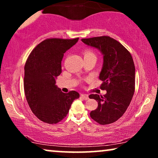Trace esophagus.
Wrapping results in <instances>:
<instances>
[{
  "label": "esophagus",
  "mask_w": 158,
  "mask_h": 158,
  "mask_svg": "<svg viewBox=\"0 0 158 158\" xmlns=\"http://www.w3.org/2000/svg\"><path fill=\"white\" fill-rule=\"evenodd\" d=\"M81 97L84 99V100H87V99H88V94H81Z\"/></svg>",
  "instance_id": "34e87169"
}]
</instances>
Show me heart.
Instances as JSON below:
<instances>
[{"label":"heart","instance_id":"heart-1","mask_svg":"<svg viewBox=\"0 0 158 158\" xmlns=\"http://www.w3.org/2000/svg\"><path fill=\"white\" fill-rule=\"evenodd\" d=\"M83 55H84V57H88V56H94L95 55L94 52H91L90 50H85L83 52Z\"/></svg>","mask_w":158,"mask_h":158}]
</instances>
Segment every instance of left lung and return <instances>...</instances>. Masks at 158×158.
Wrapping results in <instances>:
<instances>
[{"label":"left lung","instance_id":"8db88e82","mask_svg":"<svg viewBox=\"0 0 158 158\" xmlns=\"http://www.w3.org/2000/svg\"><path fill=\"white\" fill-rule=\"evenodd\" d=\"M88 46L98 49L103 55V67L99 79L103 96L91 94L90 98L98 102V107L90 113L93 119L105 125L122 117L130 104L135 88V67L129 52L118 41L108 36L82 39Z\"/></svg>","mask_w":158,"mask_h":158}]
</instances>
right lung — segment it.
<instances>
[{"label":"right lung","mask_w":158,"mask_h":158,"mask_svg":"<svg viewBox=\"0 0 158 158\" xmlns=\"http://www.w3.org/2000/svg\"><path fill=\"white\" fill-rule=\"evenodd\" d=\"M78 40L47 39L32 50L26 62L23 87L28 104L34 115L47 124L63 119L73 101L80 97L75 90L64 94L56 85L64 53Z\"/></svg>","instance_id":"add662e5"}]
</instances>
